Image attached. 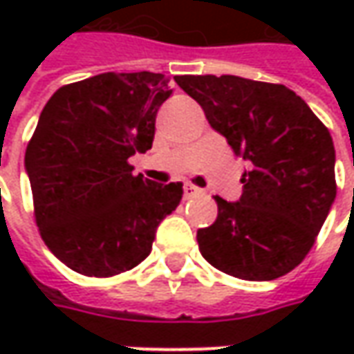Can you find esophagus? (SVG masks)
Listing matches in <instances>:
<instances>
[{
    "instance_id": "obj_1",
    "label": "esophagus",
    "mask_w": 354,
    "mask_h": 354,
    "mask_svg": "<svg viewBox=\"0 0 354 354\" xmlns=\"http://www.w3.org/2000/svg\"><path fill=\"white\" fill-rule=\"evenodd\" d=\"M183 195H185V198L198 197V195H203V189H198V187H195V185L187 183L183 187Z\"/></svg>"
}]
</instances>
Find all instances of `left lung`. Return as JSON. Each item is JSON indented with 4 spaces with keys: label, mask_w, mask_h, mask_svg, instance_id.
I'll use <instances>...</instances> for the list:
<instances>
[{
    "label": "left lung",
    "mask_w": 354,
    "mask_h": 354,
    "mask_svg": "<svg viewBox=\"0 0 354 354\" xmlns=\"http://www.w3.org/2000/svg\"><path fill=\"white\" fill-rule=\"evenodd\" d=\"M212 129L250 161L236 203L214 197L218 214L197 230L203 258L228 276H286L315 244L337 195L329 129L293 90L232 75L175 76Z\"/></svg>",
    "instance_id": "obj_1"
}]
</instances>
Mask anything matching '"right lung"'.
<instances>
[{
  "instance_id": "add662e5",
  "label": "right lung",
  "mask_w": 354,
  "mask_h": 354,
  "mask_svg": "<svg viewBox=\"0 0 354 354\" xmlns=\"http://www.w3.org/2000/svg\"><path fill=\"white\" fill-rule=\"evenodd\" d=\"M159 73H104L59 88L25 151L35 221L47 248L82 276L110 278L143 262L183 185L133 175L128 159L151 149Z\"/></svg>"
}]
</instances>
